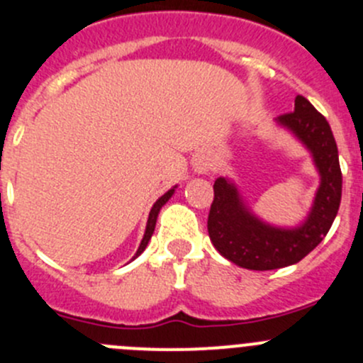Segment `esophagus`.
Returning <instances> with one entry per match:
<instances>
[{"label": "esophagus", "mask_w": 363, "mask_h": 363, "mask_svg": "<svg viewBox=\"0 0 363 363\" xmlns=\"http://www.w3.org/2000/svg\"><path fill=\"white\" fill-rule=\"evenodd\" d=\"M194 169H196L197 173H206V171L210 169V164H208L204 159H199L194 162Z\"/></svg>", "instance_id": "esophagus-1"}]
</instances>
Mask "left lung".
Returning a JSON list of instances; mask_svg holds the SVG:
<instances>
[{
    "mask_svg": "<svg viewBox=\"0 0 363 363\" xmlns=\"http://www.w3.org/2000/svg\"><path fill=\"white\" fill-rule=\"evenodd\" d=\"M279 123L288 127L311 150L321 185L307 220L300 228L281 229L254 217L235 185L225 178H217L208 213V235L225 259L247 270H275L302 261L330 231L342 196L339 152L326 118L298 95L295 111L281 114Z\"/></svg>",
    "mask_w": 363,
    "mask_h": 363,
    "instance_id": "1",
    "label": "left lung"
}]
</instances>
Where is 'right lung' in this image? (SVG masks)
Segmentation results:
<instances>
[{"mask_svg":"<svg viewBox=\"0 0 363 363\" xmlns=\"http://www.w3.org/2000/svg\"><path fill=\"white\" fill-rule=\"evenodd\" d=\"M173 192H174V189H171V190H167L166 194H164L162 197H159V201H157L155 204H153V208H152V211H150V217H148V224H146V233H145V236H143V242H141V245H139V249H138V252H135V256H139V254L143 252V250L146 249V245H148V242H150V238H152V235H153V231H155V224H157V217H159V211H160V208L164 206V204L167 203V201H169V197L173 196Z\"/></svg>","mask_w":363,"mask_h":363,"instance_id":"obj_1","label":"right lung"}]
</instances>
